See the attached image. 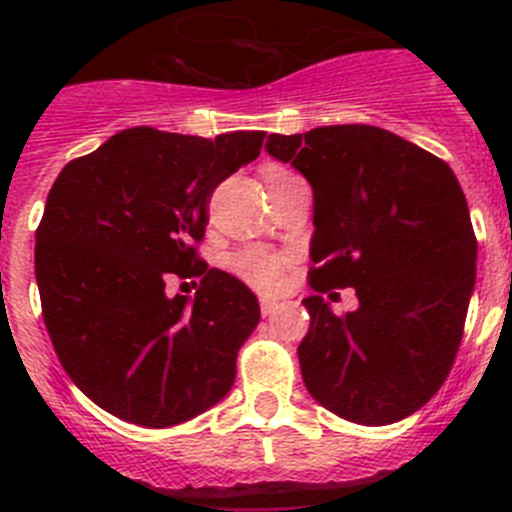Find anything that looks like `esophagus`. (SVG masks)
I'll return each instance as SVG.
<instances>
[{
    "instance_id": "1",
    "label": "esophagus",
    "mask_w": 512,
    "mask_h": 512,
    "mask_svg": "<svg viewBox=\"0 0 512 512\" xmlns=\"http://www.w3.org/2000/svg\"><path fill=\"white\" fill-rule=\"evenodd\" d=\"M279 310V302L277 300H269V297H261V315H274Z\"/></svg>"
}]
</instances>
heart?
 Masks as SVG:
<instances>
[{
  "instance_id": "heart-1",
  "label": "heart",
  "mask_w": 512,
  "mask_h": 512,
  "mask_svg": "<svg viewBox=\"0 0 512 512\" xmlns=\"http://www.w3.org/2000/svg\"><path fill=\"white\" fill-rule=\"evenodd\" d=\"M292 174V171L282 169V166H269L264 171V179H271V176H284ZM233 271L241 279H246L248 284L259 289H274L282 279V266L279 261L271 256V253L261 251V248H248V251L235 253L233 261H230Z\"/></svg>"
}]
</instances>
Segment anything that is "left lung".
I'll use <instances>...</instances> for the list:
<instances>
[{
	"label": "left lung",
	"instance_id": "left-lung-1",
	"mask_svg": "<svg viewBox=\"0 0 512 512\" xmlns=\"http://www.w3.org/2000/svg\"><path fill=\"white\" fill-rule=\"evenodd\" d=\"M264 148L312 187V289L354 287L359 297L343 318L320 295L302 300L307 392L351 423L408 418L449 374L474 292L477 238L459 179L372 125L274 133Z\"/></svg>",
	"mask_w": 512,
	"mask_h": 512
}]
</instances>
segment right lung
Returning a JSON list of instances; mask_svg holds the SVG:
<instances>
[{"label": "right lung", "mask_w": 512, "mask_h": 512, "mask_svg": "<svg viewBox=\"0 0 512 512\" xmlns=\"http://www.w3.org/2000/svg\"><path fill=\"white\" fill-rule=\"evenodd\" d=\"M261 130L217 138L130 128L63 166L35 233L43 320L63 369L99 408L146 428L205 413L235 382L256 295L192 243L207 200L259 156ZM169 273L202 276L194 298Z\"/></svg>", "instance_id": "1"}]
</instances>
